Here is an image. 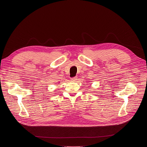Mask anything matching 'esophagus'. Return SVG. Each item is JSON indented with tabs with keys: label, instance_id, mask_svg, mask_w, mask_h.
I'll list each match as a JSON object with an SVG mask.
<instances>
[{
	"label": "esophagus",
	"instance_id": "obj_1",
	"mask_svg": "<svg viewBox=\"0 0 147 147\" xmlns=\"http://www.w3.org/2000/svg\"><path fill=\"white\" fill-rule=\"evenodd\" d=\"M70 79H71V81H73V82L76 81V80H77V77L76 76V77H72Z\"/></svg>",
	"mask_w": 147,
	"mask_h": 147
}]
</instances>
